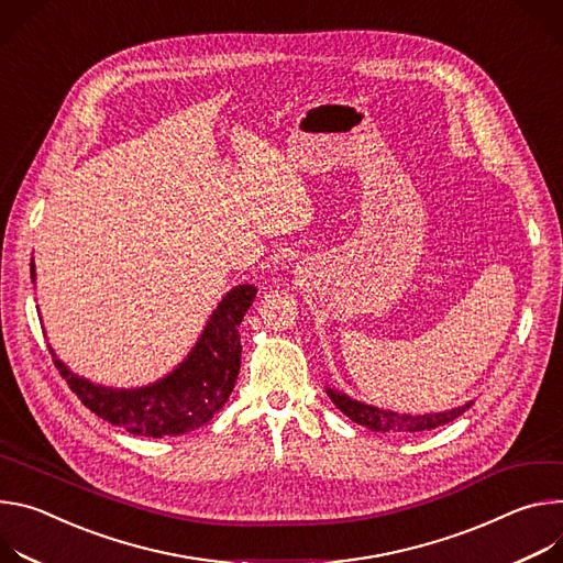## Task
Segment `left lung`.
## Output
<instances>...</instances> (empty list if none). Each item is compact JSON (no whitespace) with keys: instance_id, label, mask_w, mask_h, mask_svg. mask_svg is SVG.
I'll return each instance as SVG.
<instances>
[{"instance_id":"obj_1","label":"left lung","mask_w":563,"mask_h":563,"mask_svg":"<svg viewBox=\"0 0 563 563\" xmlns=\"http://www.w3.org/2000/svg\"><path fill=\"white\" fill-rule=\"evenodd\" d=\"M327 394L333 400V405L353 422L371 429V431H391V433H416V431H427V429H435L443 427L452 420H456L459 416H463L474 400H467L465 405H459L454 409H445V411H431V413H398L394 409H383L376 405H368L362 400L351 398L344 391H338L333 387L327 385Z\"/></svg>"}]
</instances>
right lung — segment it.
<instances>
[{
	"mask_svg": "<svg viewBox=\"0 0 563 563\" xmlns=\"http://www.w3.org/2000/svg\"><path fill=\"white\" fill-rule=\"evenodd\" d=\"M35 282V264L31 262ZM257 286L239 284L230 288L212 310L199 340L167 376L156 383L118 389L91 383L62 362L53 346L48 351L71 391L102 420L128 429L134 435L163 439L192 431L228 402L241 366L239 324L253 306Z\"/></svg>",
	"mask_w": 563,
	"mask_h": 563,
	"instance_id": "1",
	"label": "right lung"
}]
</instances>
